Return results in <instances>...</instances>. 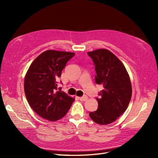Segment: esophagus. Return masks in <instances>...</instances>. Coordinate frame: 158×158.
Listing matches in <instances>:
<instances>
[{"mask_svg":"<svg viewBox=\"0 0 158 158\" xmlns=\"http://www.w3.org/2000/svg\"><path fill=\"white\" fill-rule=\"evenodd\" d=\"M79 99L82 102H85L88 99V96H87V95H84V96H82V97H80Z\"/></svg>","mask_w":158,"mask_h":158,"instance_id":"esophagus-1","label":"esophagus"}]
</instances>
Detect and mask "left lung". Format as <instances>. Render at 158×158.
Instances as JSON below:
<instances>
[{
  "mask_svg": "<svg viewBox=\"0 0 158 158\" xmlns=\"http://www.w3.org/2000/svg\"><path fill=\"white\" fill-rule=\"evenodd\" d=\"M95 66V83L103 89L96 98L98 107L89 115L102 125L114 122L126 111L132 96V85L128 74L117 57L107 49L88 52Z\"/></svg>",
  "mask_w": 158,
  "mask_h": 158,
  "instance_id": "left-lung-1",
  "label": "left lung"
}]
</instances>
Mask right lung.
Listing matches in <instances>:
<instances>
[{
	"label": "right lung",
	"instance_id": "obj_1",
	"mask_svg": "<svg viewBox=\"0 0 158 158\" xmlns=\"http://www.w3.org/2000/svg\"><path fill=\"white\" fill-rule=\"evenodd\" d=\"M74 55V52L47 50L33 60L27 72L24 92L28 103L47 120L55 121L63 118L74 101L61 92V88L57 91L61 72Z\"/></svg>",
	"mask_w": 158,
	"mask_h": 158
}]
</instances>
